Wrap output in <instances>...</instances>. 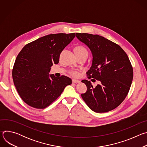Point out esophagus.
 Listing matches in <instances>:
<instances>
[{
    "label": "esophagus",
    "mask_w": 147,
    "mask_h": 147,
    "mask_svg": "<svg viewBox=\"0 0 147 147\" xmlns=\"http://www.w3.org/2000/svg\"><path fill=\"white\" fill-rule=\"evenodd\" d=\"M72 81L73 83H78L80 82V80H75V79H73L72 80Z\"/></svg>",
    "instance_id": "34e87169"
}]
</instances>
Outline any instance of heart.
<instances>
[{
  "mask_svg": "<svg viewBox=\"0 0 147 147\" xmlns=\"http://www.w3.org/2000/svg\"><path fill=\"white\" fill-rule=\"evenodd\" d=\"M75 51H76V54H80V53H87L88 54L87 50L84 47H83L82 46L77 47L75 49ZM70 74L74 77H77L80 75L78 71H70Z\"/></svg>",
  "mask_w": 147,
  "mask_h": 147,
  "instance_id": "obj_1",
  "label": "heart"
}]
</instances>
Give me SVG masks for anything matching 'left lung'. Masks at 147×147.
Listing matches in <instances>:
<instances>
[{
	"label": "left lung",
	"instance_id": "left-lung-1",
	"mask_svg": "<svg viewBox=\"0 0 147 147\" xmlns=\"http://www.w3.org/2000/svg\"><path fill=\"white\" fill-rule=\"evenodd\" d=\"M76 36L92 54L88 78L100 82L93 87L90 81L82 80L87 90L81 97L95 112L111 111L124 100L131 87L133 70L128 56L119 45L99 35L76 33Z\"/></svg>",
	"mask_w": 147,
	"mask_h": 147
}]
</instances>
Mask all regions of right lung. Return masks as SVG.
Masks as SVG:
<instances>
[{
  "instance_id": "right-lung-1",
  "label": "right lung",
  "mask_w": 147,
  "mask_h": 147,
  "mask_svg": "<svg viewBox=\"0 0 147 147\" xmlns=\"http://www.w3.org/2000/svg\"><path fill=\"white\" fill-rule=\"evenodd\" d=\"M75 36V33L45 35L25 45L17 55L12 70L13 80L21 98L29 106L47 108L72 83L68 77H56L49 73Z\"/></svg>"
}]
</instances>
